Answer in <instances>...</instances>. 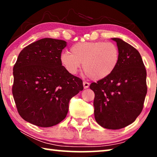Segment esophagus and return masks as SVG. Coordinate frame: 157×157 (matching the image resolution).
<instances>
[{
  "label": "esophagus",
  "mask_w": 157,
  "mask_h": 157,
  "mask_svg": "<svg viewBox=\"0 0 157 157\" xmlns=\"http://www.w3.org/2000/svg\"><path fill=\"white\" fill-rule=\"evenodd\" d=\"M83 86H84V89H87V88H89V82H83Z\"/></svg>",
  "instance_id": "esophagus-1"
}]
</instances>
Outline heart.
Returning a JSON list of instances; mask_svg holds the SVG:
<instances>
[{
	"label": "heart",
	"mask_w": 157,
	"mask_h": 157,
	"mask_svg": "<svg viewBox=\"0 0 157 157\" xmlns=\"http://www.w3.org/2000/svg\"><path fill=\"white\" fill-rule=\"evenodd\" d=\"M64 52L60 61L69 73L75 75L82 68L90 78L100 80L109 76L119 62L118 47L111 42H79Z\"/></svg>",
	"instance_id": "heart-1"
}]
</instances>
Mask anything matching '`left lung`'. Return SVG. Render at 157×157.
<instances>
[{"label":"left lung","mask_w":157,"mask_h":157,"mask_svg":"<svg viewBox=\"0 0 157 157\" xmlns=\"http://www.w3.org/2000/svg\"><path fill=\"white\" fill-rule=\"evenodd\" d=\"M119 50V62L106 78L93 82L94 116L106 129H119L132 124L141 113L147 94L146 69L139 51L121 39L112 38Z\"/></svg>","instance_id":"obj_1"}]
</instances>
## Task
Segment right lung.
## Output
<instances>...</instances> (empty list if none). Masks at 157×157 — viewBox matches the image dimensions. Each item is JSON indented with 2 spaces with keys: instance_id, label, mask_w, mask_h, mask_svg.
<instances>
[{
  "instance_id": "right-lung-1",
  "label": "right lung",
  "mask_w": 157,
  "mask_h": 157,
  "mask_svg": "<svg viewBox=\"0 0 157 157\" xmlns=\"http://www.w3.org/2000/svg\"><path fill=\"white\" fill-rule=\"evenodd\" d=\"M66 42L44 38L25 47L13 68L12 94L21 118L48 127L66 118L69 101L84 89L60 61Z\"/></svg>"
}]
</instances>
